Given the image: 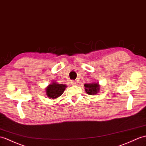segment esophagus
Here are the masks:
<instances>
[{"label":"esophagus","instance_id":"34e87169","mask_svg":"<svg viewBox=\"0 0 146 146\" xmlns=\"http://www.w3.org/2000/svg\"><path fill=\"white\" fill-rule=\"evenodd\" d=\"M76 81H71V84H72V85L73 86H75L76 85Z\"/></svg>","mask_w":146,"mask_h":146}]
</instances>
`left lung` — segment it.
<instances>
[{
	"instance_id": "left-lung-1",
	"label": "left lung",
	"mask_w": 146,
	"mask_h": 146,
	"mask_svg": "<svg viewBox=\"0 0 146 146\" xmlns=\"http://www.w3.org/2000/svg\"><path fill=\"white\" fill-rule=\"evenodd\" d=\"M84 86L85 87L84 90L86 93L90 94V95H95L96 94L99 93L100 90V85L98 82L86 83L84 84Z\"/></svg>"
}]
</instances>
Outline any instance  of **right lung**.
<instances>
[{
    "label": "right lung",
    "mask_w": 146,
    "mask_h": 146,
    "mask_svg": "<svg viewBox=\"0 0 146 146\" xmlns=\"http://www.w3.org/2000/svg\"><path fill=\"white\" fill-rule=\"evenodd\" d=\"M67 87L66 84H59L55 81L52 82L46 88V94L51 100H55L63 93Z\"/></svg>",
    "instance_id": "right-lung-1"
}]
</instances>
